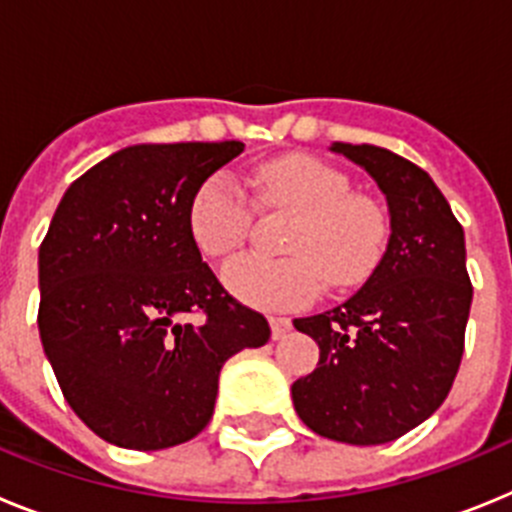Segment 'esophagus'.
<instances>
[{"instance_id": "1", "label": "esophagus", "mask_w": 512, "mask_h": 512, "mask_svg": "<svg viewBox=\"0 0 512 512\" xmlns=\"http://www.w3.org/2000/svg\"><path fill=\"white\" fill-rule=\"evenodd\" d=\"M269 325H271V338H274V341H282L289 330H292V320L289 318H269Z\"/></svg>"}]
</instances>
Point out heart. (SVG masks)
<instances>
[{"mask_svg": "<svg viewBox=\"0 0 512 512\" xmlns=\"http://www.w3.org/2000/svg\"><path fill=\"white\" fill-rule=\"evenodd\" d=\"M256 202L266 210L297 212L284 253L289 259L238 256L223 266L230 295L261 310H292L312 302L323 284L359 287L387 246V217L369 197L351 194L343 171L318 158L282 156L253 176ZM251 202L228 171H215L194 189L187 225L207 259L241 248L251 228Z\"/></svg>", "mask_w": 512, "mask_h": 512, "instance_id": "obj_1", "label": "heart"}]
</instances>
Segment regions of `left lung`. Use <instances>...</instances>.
Returning a JSON list of instances; mask_svg holds the SVG:
<instances>
[{
    "instance_id": "obj_1",
    "label": "left lung",
    "mask_w": 512,
    "mask_h": 512,
    "mask_svg": "<svg viewBox=\"0 0 512 512\" xmlns=\"http://www.w3.org/2000/svg\"><path fill=\"white\" fill-rule=\"evenodd\" d=\"M330 151L382 189L390 241L356 295L295 320L320 361L292 384V402L318 436L377 446L413 431L449 395L472 305L467 248L446 197L413 161L369 143Z\"/></svg>"
}]
</instances>
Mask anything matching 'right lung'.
Returning <instances> with one entry per match:
<instances>
[{"instance_id": "obj_1", "label": "right lung", "mask_w": 512, "mask_h": 512, "mask_svg": "<svg viewBox=\"0 0 512 512\" xmlns=\"http://www.w3.org/2000/svg\"><path fill=\"white\" fill-rule=\"evenodd\" d=\"M238 153L241 140L128 146L58 202L38 253L40 341L71 410L107 443L158 451L194 438L225 361L269 341L264 315L225 292L187 225L194 189Z\"/></svg>"}]
</instances>
